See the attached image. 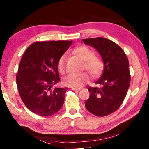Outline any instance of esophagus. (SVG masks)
I'll return each mask as SVG.
<instances>
[{
  "instance_id": "esophagus-1",
  "label": "esophagus",
  "mask_w": 149,
  "mask_h": 149,
  "mask_svg": "<svg viewBox=\"0 0 149 149\" xmlns=\"http://www.w3.org/2000/svg\"><path fill=\"white\" fill-rule=\"evenodd\" d=\"M72 89L74 90V91H79V90H81L80 88H74V87H72Z\"/></svg>"
}]
</instances>
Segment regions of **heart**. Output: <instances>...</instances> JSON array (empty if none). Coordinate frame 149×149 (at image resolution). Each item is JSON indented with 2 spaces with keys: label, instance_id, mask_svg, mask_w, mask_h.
<instances>
[{
  "label": "heart",
  "instance_id": "1",
  "mask_svg": "<svg viewBox=\"0 0 149 149\" xmlns=\"http://www.w3.org/2000/svg\"><path fill=\"white\" fill-rule=\"evenodd\" d=\"M72 53L83 61L81 69L87 70L93 77H96L102 74L104 69V62L99 56L95 54L94 51L86 46H79L73 50ZM57 69L60 74L66 72V56L63 55L57 63ZM90 77L86 72L81 74H70L63 79L64 85L70 87L80 88L89 81Z\"/></svg>",
  "mask_w": 149,
  "mask_h": 149
}]
</instances>
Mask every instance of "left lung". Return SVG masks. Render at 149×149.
Segmentation results:
<instances>
[{
  "label": "left lung",
  "mask_w": 149,
  "mask_h": 149,
  "mask_svg": "<svg viewBox=\"0 0 149 149\" xmlns=\"http://www.w3.org/2000/svg\"><path fill=\"white\" fill-rule=\"evenodd\" d=\"M84 43L97 50L104 62V71L96 84L88 90L90 97L86 109L98 117L111 114L124 100L130 84L129 61L123 49L110 40L102 37L83 39Z\"/></svg>",
  "instance_id": "8db88e82"
}]
</instances>
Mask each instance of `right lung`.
I'll return each mask as SVG.
<instances>
[{
  "instance_id": "obj_1",
  "label": "right lung",
  "mask_w": 149,
  "mask_h": 149,
  "mask_svg": "<svg viewBox=\"0 0 149 149\" xmlns=\"http://www.w3.org/2000/svg\"><path fill=\"white\" fill-rule=\"evenodd\" d=\"M72 41L35 42L21 59L16 82L26 107L41 116H51L60 110L68 88L52 89L60 81L57 63Z\"/></svg>"
}]
</instances>
